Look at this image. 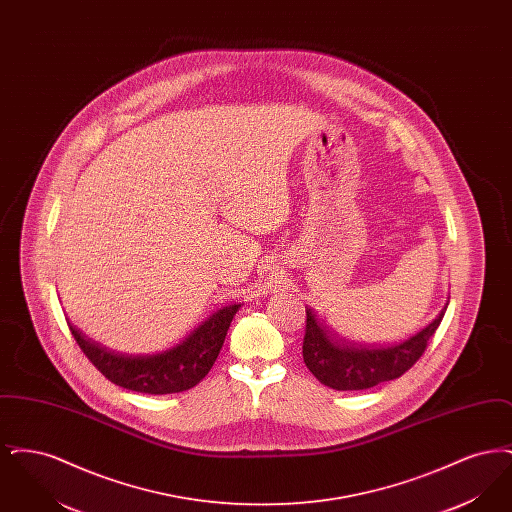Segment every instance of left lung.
Returning a JSON list of instances; mask_svg holds the SVG:
<instances>
[{
    "instance_id": "8db88e82",
    "label": "left lung",
    "mask_w": 512,
    "mask_h": 512,
    "mask_svg": "<svg viewBox=\"0 0 512 512\" xmlns=\"http://www.w3.org/2000/svg\"><path fill=\"white\" fill-rule=\"evenodd\" d=\"M303 361L320 384L338 391L368 390L403 376L422 357L445 309L407 340L388 345H355L336 340L305 307Z\"/></svg>"
}]
</instances>
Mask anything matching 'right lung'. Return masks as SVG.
<instances>
[{
  "instance_id": "1",
  "label": "right lung",
  "mask_w": 512,
  "mask_h": 512,
  "mask_svg": "<svg viewBox=\"0 0 512 512\" xmlns=\"http://www.w3.org/2000/svg\"><path fill=\"white\" fill-rule=\"evenodd\" d=\"M242 305H228L203 320L190 336L155 355H122L86 338L71 322L69 330L90 363L113 384L151 395L180 393L197 386L215 365L230 322Z\"/></svg>"
}]
</instances>
